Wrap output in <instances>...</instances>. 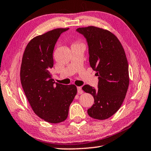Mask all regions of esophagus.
<instances>
[{
	"mask_svg": "<svg viewBox=\"0 0 151 151\" xmlns=\"http://www.w3.org/2000/svg\"><path fill=\"white\" fill-rule=\"evenodd\" d=\"M78 94H82V93H83V90H82L81 86L78 87Z\"/></svg>",
	"mask_w": 151,
	"mask_h": 151,
	"instance_id": "34e87169",
	"label": "esophagus"
}]
</instances>
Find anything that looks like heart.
<instances>
[{"label":"heart","instance_id":"heart-1","mask_svg":"<svg viewBox=\"0 0 151 151\" xmlns=\"http://www.w3.org/2000/svg\"><path fill=\"white\" fill-rule=\"evenodd\" d=\"M75 45H82V44H80V43H78V42H77L76 44H75Z\"/></svg>","mask_w":151,"mask_h":151}]
</instances>
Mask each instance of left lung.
<instances>
[{
  "instance_id": "left-lung-1",
  "label": "left lung",
  "mask_w": 151,
  "mask_h": 151,
  "mask_svg": "<svg viewBox=\"0 0 151 151\" xmlns=\"http://www.w3.org/2000/svg\"><path fill=\"white\" fill-rule=\"evenodd\" d=\"M76 31L86 39L90 65L99 79L97 90L88 85L82 88L94 98L87 112L93 119H108L121 107L128 90L129 65L125 50L117 37L106 29L92 26Z\"/></svg>"
}]
</instances>
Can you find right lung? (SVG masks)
Listing matches in <instances>:
<instances>
[{"label": "right lung", "instance_id": "add662e5", "mask_svg": "<svg viewBox=\"0 0 151 151\" xmlns=\"http://www.w3.org/2000/svg\"><path fill=\"white\" fill-rule=\"evenodd\" d=\"M68 28H57L38 35L25 48L21 66V81L33 112L51 123L64 122L77 93L74 85L55 83L50 70L53 66V52L62 33Z\"/></svg>", "mask_w": 151, "mask_h": 151}]
</instances>
